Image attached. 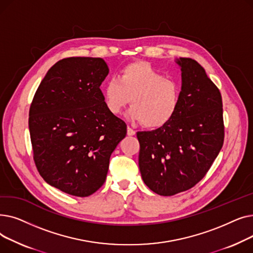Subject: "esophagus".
Instances as JSON below:
<instances>
[{"mask_svg": "<svg viewBox=\"0 0 253 253\" xmlns=\"http://www.w3.org/2000/svg\"><path fill=\"white\" fill-rule=\"evenodd\" d=\"M135 134V131L132 129V128H130V127H128L127 128V135H129V136H132V135H134Z\"/></svg>", "mask_w": 253, "mask_h": 253, "instance_id": "1", "label": "esophagus"}]
</instances>
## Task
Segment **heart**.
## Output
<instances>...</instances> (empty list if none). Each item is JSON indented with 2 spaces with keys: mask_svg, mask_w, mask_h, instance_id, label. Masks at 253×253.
Masks as SVG:
<instances>
[{
  "mask_svg": "<svg viewBox=\"0 0 253 253\" xmlns=\"http://www.w3.org/2000/svg\"><path fill=\"white\" fill-rule=\"evenodd\" d=\"M181 87L174 79L165 78L148 62H132L112 77L103 88L106 109L120 115L131 102L130 118L145 128L156 129L166 125L175 115Z\"/></svg>",
  "mask_w": 253,
  "mask_h": 253,
  "instance_id": "obj_1",
  "label": "heart"
}]
</instances>
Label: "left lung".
<instances>
[{
    "label": "left lung",
    "mask_w": 253,
    "mask_h": 253,
    "mask_svg": "<svg viewBox=\"0 0 253 253\" xmlns=\"http://www.w3.org/2000/svg\"><path fill=\"white\" fill-rule=\"evenodd\" d=\"M181 95L170 121L139 131L138 165L143 182L158 195L173 196L200 181L224 139L222 99L216 85L196 60L180 57Z\"/></svg>",
    "instance_id": "obj_1"
}]
</instances>
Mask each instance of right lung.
Instances as JSON below:
<instances>
[{
  "mask_svg": "<svg viewBox=\"0 0 253 253\" xmlns=\"http://www.w3.org/2000/svg\"><path fill=\"white\" fill-rule=\"evenodd\" d=\"M108 74L102 58H63L33 98L29 128L36 167L47 183L66 194L95 193L126 136L125 122L106 109L99 88Z\"/></svg>",
  "mask_w": 253,
  "mask_h": 253,
  "instance_id": "add662e5",
  "label": "right lung"
}]
</instances>
